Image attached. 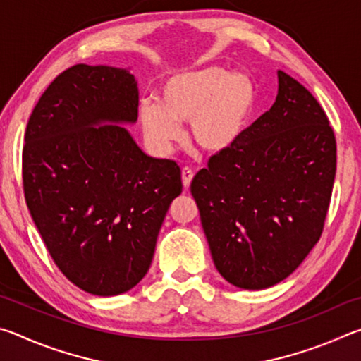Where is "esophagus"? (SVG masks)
<instances>
[{
	"instance_id": "esophagus-1",
	"label": "esophagus",
	"mask_w": 361,
	"mask_h": 361,
	"mask_svg": "<svg viewBox=\"0 0 361 361\" xmlns=\"http://www.w3.org/2000/svg\"><path fill=\"white\" fill-rule=\"evenodd\" d=\"M192 176H194V172L191 169L185 167L181 170V178H183V186H185V189H188L189 186H191V181H192Z\"/></svg>"
}]
</instances>
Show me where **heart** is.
I'll return each mask as SVG.
<instances>
[{
    "mask_svg": "<svg viewBox=\"0 0 361 361\" xmlns=\"http://www.w3.org/2000/svg\"><path fill=\"white\" fill-rule=\"evenodd\" d=\"M258 99L256 82L245 73H228L219 66L183 71L164 82L157 105L140 106V124L146 142L159 154H166L180 142V124L189 122L192 143L218 156L245 135Z\"/></svg>",
    "mask_w": 361,
    "mask_h": 361,
    "instance_id": "obj_1",
    "label": "heart"
}]
</instances>
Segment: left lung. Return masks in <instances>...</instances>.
<instances>
[{"mask_svg": "<svg viewBox=\"0 0 361 361\" xmlns=\"http://www.w3.org/2000/svg\"><path fill=\"white\" fill-rule=\"evenodd\" d=\"M277 76L272 108L191 183L215 267L245 290L282 282L305 259L336 175V138L320 103L290 75Z\"/></svg>", "mask_w": 361, "mask_h": 361, "instance_id": "obj_1", "label": "left lung"}]
</instances>
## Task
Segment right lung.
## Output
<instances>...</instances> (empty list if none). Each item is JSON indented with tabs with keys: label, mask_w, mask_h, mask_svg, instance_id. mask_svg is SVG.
<instances>
[{
	"label": "right lung",
	"mask_w": 361,
	"mask_h": 361,
	"mask_svg": "<svg viewBox=\"0 0 361 361\" xmlns=\"http://www.w3.org/2000/svg\"><path fill=\"white\" fill-rule=\"evenodd\" d=\"M129 70L79 63L54 79L30 116L23 192L63 276L97 296L133 288L151 266L181 170L140 149Z\"/></svg>",
	"instance_id": "obj_1"
}]
</instances>
